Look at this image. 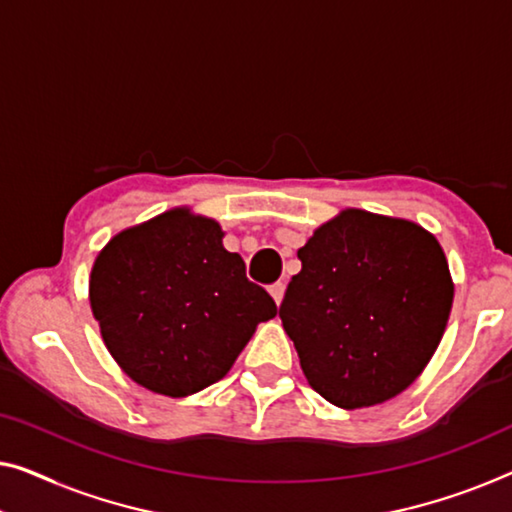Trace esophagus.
<instances>
[{
	"label": "esophagus",
	"instance_id": "obj_1",
	"mask_svg": "<svg viewBox=\"0 0 512 512\" xmlns=\"http://www.w3.org/2000/svg\"><path fill=\"white\" fill-rule=\"evenodd\" d=\"M269 292H271L273 299H276V303L280 305L282 296H285V282H273V285L269 287Z\"/></svg>",
	"mask_w": 512,
	"mask_h": 512
}]
</instances>
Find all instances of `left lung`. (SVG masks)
I'll use <instances>...</instances> for the list:
<instances>
[{"instance_id": "8db88e82", "label": "left lung", "mask_w": 512, "mask_h": 512, "mask_svg": "<svg viewBox=\"0 0 512 512\" xmlns=\"http://www.w3.org/2000/svg\"><path fill=\"white\" fill-rule=\"evenodd\" d=\"M299 259L280 319L308 384L342 409L402 393L451 315L439 241L409 220L347 209L312 234Z\"/></svg>"}]
</instances>
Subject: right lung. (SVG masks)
Instances as JSON below:
<instances>
[{
	"mask_svg": "<svg viewBox=\"0 0 512 512\" xmlns=\"http://www.w3.org/2000/svg\"><path fill=\"white\" fill-rule=\"evenodd\" d=\"M89 301L121 370L170 398L223 379L278 312L223 248L218 223L183 209L114 236L91 269Z\"/></svg>",
	"mask_w": 512,
	"mask_h": 512,
	"instance_id": "right-lung-1",
	"label": "right lung"
}]
</instances>
